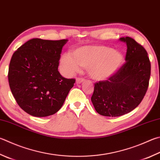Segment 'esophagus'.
I'll list each match as a JSON object with an SVG mask.
<instances>
[{
  "instance_id": "1",
  "label": "esophagus",
  "mask_w": 160,
  "mask_h": 160,
  "mask_svg": "<svg viewBox=\"0 0 160 160\" xmlns=\"http://www.w3.org/2000/svg\"><path fill=\"white\" fill-rule=\"evenodd\" d=\"M84 80H84V78H76V84H80L81 82H82Z\"/></svg>"
}]
</instances>
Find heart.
I'll list each match as a JSON object with an SVG mask.
<instances>
[{"label": "heart", "mask_w": 160, "mask_h": 160, "mask_svg": "<svg viewBox=\"0 0 160 160\" xmlns=\"http://www.w3.org/2000/svg\"><path fill=\"white\" fill-rule=\"evenodd\" d=\"M124 56L118 50L104 45H86L78 48L71 54H63L61 64L66 74L79 70V66L88 68L89 77L103 81L112 77L122 65Z\"/></svg>", "instance_id": "1"}]
</instances>
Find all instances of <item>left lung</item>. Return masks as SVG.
<instances>
[{
    "label": "left lung",
    "mask_w": 160,
    "mask_h": 160,
    "mask_svg": "<svg viewBox=\"0 0 160 160\" xmlns=\"http://www.w3.org/2000/svg\"><path fill=\"white\" fill-rule=\"evenodd\" d=\"M127 44L126 62L107 80L94 84L91 101L98 114L118 117L137 107L148 88L151 66L143 46L130 37L120 38Z\"/></svg>",
    "instance_id": "obj_1"
}]
</instances>
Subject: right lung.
I'll use <instances>...</instances> for the list:
<instances>
[{"label": "right lung", "instance_id": "right-lung-1", "mask_svg": "<svg viewBox=\"0 0 160 160\" xmlns=\"http://www.w3.org/2000/svg\"><path fill=\"white\" fill-rule=\"evenodd\" d=\"M67 39L29 40L14 52L8 81L20 108L34 117H47L62 108L75 79L58 71L62 48Z\"/></svg>", "mask_w": 160, "mask_h": 160}]
</instances>
